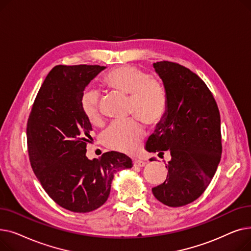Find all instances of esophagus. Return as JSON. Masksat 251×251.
Instances as JSON below:
<instances>
[{
    "label": "esophagus",
    "instance_id": "obj_1",
    "mask_svg": "<svg viewBox=\"0 0 251 251\" xmlns=\"http://www.w3.org/2000/svg\"><path fill=\"white\" fill-rule=\"evenodd\" d=\"M133 166L134 167H144V166H146V162L135 160V161H133Z\"/></svg>",
    "mask_w": 251,
    "mask_h": 251
}]
</instances>
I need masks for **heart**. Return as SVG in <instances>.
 <instances>
[{
  "label": "heart",
  "mask_w": 251,
  "mask_h": 251,
  "mask_svg": "<svg viewBox=\"0 0 251 251\" xmlns=\"http://www.w3.org/2000/svg\"><path fill=\"white\" fill-rule=\"evenodd\" d=\"M101 83L110 90L130 97L129 113L138 118L112 124L103 132L102 142L110 150L133 154L146 136L139 120L149 127H154L163 120L167 110L165 86L159 79L134 66H121L109 71L103 75ZM81 109L92 126L98 127L103 123L98 91H84Z\"/></svg>",
  "instance_id": "b5f03b06"
}]
</instances>
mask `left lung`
<instances>
[{
	"label": "left lung",
	"instance_id": "1",
	"mask_svg": "<svg viewBox=\"0 0 251 251\" xmlns=\"http://www.w3.org/2000/svg\"><path fill=\"white\" fill-rule=\"evenodd\" d=\"M167 94V111L146 150L171 154L166 180L152 188L162 203L178 207L193 202L212 181L222 155L218 104L202 79L175 62L153 63Z\"/></svg>",
	"mask_w": 251,
	"mask_h": 251
}]
</instances>
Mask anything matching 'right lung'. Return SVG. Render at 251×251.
<instances>
[{
    "mask_svg": "<svg viewBox=\"0 0 251 251\" xmlns=\"http://www.w3.org/2000/svg\"><path fill=\"white\" fill-rule=\"evenodd\" d=\"M103 69L100 65L55 66L37 92L26 128L35 176L52 201L74 213L101 206L110 195L114 173L132 166L129 156L117 151L92 161L85 155L94 138L81 97Z\"/></svg>",
    "mask_w": 251,
    "mask_h": 251,
    "instance_id": "add662e5",
    "label": "right lung"
}]
</instances>
